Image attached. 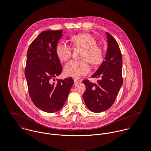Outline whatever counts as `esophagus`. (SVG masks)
<instances>
[{
    "label": "esophagus",
    "mask_w": 151,
    "mask_h": 151,
    "mask_svg": "<svg viewBox=\"0 0 151 151\" xmlns=\"http://www.w3.org/2000/svg\"><path fill=\"white\" fill-rule=\"evenodd\" d=\"M74 84H76L77 83L81 81V80H77V79H76V78H74Z\"/></svg>",
    "instance_id": "obj_1"
}]
</instances>
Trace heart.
Here are the masks:
<instances>
[{
	"mask_svg": "<svg viewBox=\"0 0 151 151\" xmlns=\"http://www.w3.org/2000/svg\"><path fill=\"white\" fill-rule=\"evenodd\" d=\"M70 41L73 47H81L82 50L81 60H71L65 65V74L74 78H80L86 75L90 70L87 60L92 65H98L102 62L103 51L96 45V38L90 34L84 32L74 35ZM56 53L58 58L63 62L68 60L71 55L72 49L63 42L58 43L56 46Z\"/></svg>",
	"mask_w": 151,
	"mask_h": 151,
	"instance_id": "obj_1",
	"label": "heart"
}]
</instances>
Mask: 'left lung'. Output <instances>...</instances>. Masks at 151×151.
Instances as JSON below:
<instances>
[{
    "label": "left lung",
    "mask_w": 151,
    "mask_h": 151,
    "mask_svg": "<svg viewBox=\"0 0 151 151\" xmlns=\"http://www.w3.org/2000/svg\"><path fill=\"white\" fill-rule=\"evenodd\" d=\"M108 49L105 60L92 78H101L97 83L88 80L83 81L86 86L83 97L87 108L95 113L108 110L114 104L123 84L122 55L118 43L109 33L106 32Z\"/></svg>",
    "instance_id": "obj_1"
}]
</instances>
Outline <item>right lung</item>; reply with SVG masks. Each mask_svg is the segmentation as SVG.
Instances as JSON below:
<instances>
[{
    "mask_svg": "<svg viewBox=\"0 0 151 151\" xmlns=\"http://www.w3.org/2000/svg\"><path fill=\"white\" fill-rule=\"evenodd\" d=\"M62 33L63 30L41 32L27 51L25 76L29 95L34 104L47 113L62 108L74 84L71 77L53 82L63 70L55 50Z\"/></svg>",
    "mask_w": 151,
    "mask_h": 151,
    "instance_id": "add662e5",
    "label": "right lung"
}]
</instances>
